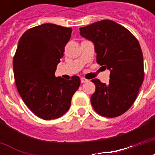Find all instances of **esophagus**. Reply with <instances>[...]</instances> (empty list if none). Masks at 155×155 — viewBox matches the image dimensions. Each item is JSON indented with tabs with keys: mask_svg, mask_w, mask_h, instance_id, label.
<instances>
[{
	"mask_svg": "<svg viewBox=\"0 0 155 155\" xmlns=\"http://www.w3.org/2000/svg\"><path fill=\"white\" fill-rule=\"evenodd\" d=\"M81 83H86V82H88V80L84 79V78H81Z\"/></svg>",
	"mask_w": 155,
	"mask_h": 155,
	"instance_id": "obj_1",
	"label": "esophagus"
}]
</instances>
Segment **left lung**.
<instances>
[{
    "instance_id": "obj_1",
    "label": "left lung",
    "mask_w": 155,
    "mask_h": 155,
    "mask_svg": "<svg viewBox=\"0 0 155 155\" xmlns=\"http://www.w3.org/2000/svg\"><path fill=\"white\" fill-rule=\"evenodd\" d=\"M80 31L82 37L94 43L98 64L110 71L108 84L98 79L91 81L95 84L92 106L102 116H120L134 104L143 81L140 43L129 30L110 20L94 22Z\"/></svg>"
}]
</instances>
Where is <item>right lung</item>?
Masks as SVG:
<instances>
[{
    "mask_svg": "<svg viewBox=\"0 0 155 155\" xmlns=\"http://www.w3.org/2000/svg\"><path fill=\"white\" fill-rule=\"evenodd\" d=\"M72 28L45 23L27 30L19 40L13 59L16 88L26 106L45 120L62 116L81 79L55 77L54 72L71 39Z\"/></svg>",
    "mask_w": 155,
    "mask_h": 155,
    "instance_id": "add662e5",
    "label": "right lung"
}]
</instances>
